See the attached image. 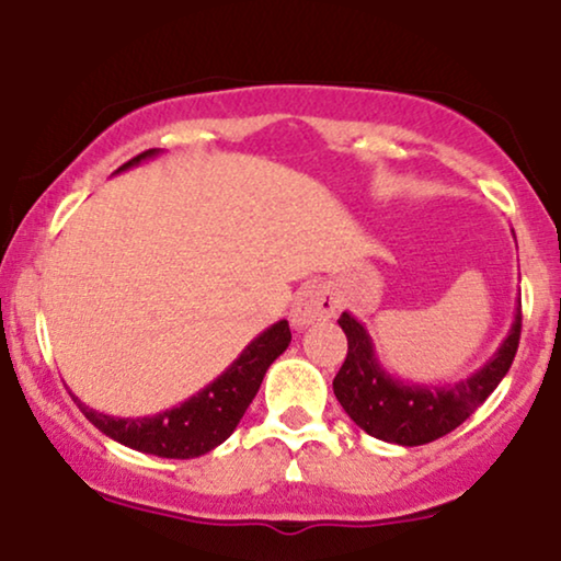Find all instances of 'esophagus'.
<instances>
[{"label": "esophagus", "mask_w": 561, "mask_h": 561, "mask_svg": "<svg viewBox=\"0 0 561 561\" xmlns=\"http://www.w3.org/2000/svg\"><path fill=\"white\" fill-rule=\"evenodd\" d=\"M336 316V297L325 285H305L297 293L293 308H289V321L295 329H308L318 321H329Z\"/></svg>", "instance_id": "esophagus-1"}]
</instances>
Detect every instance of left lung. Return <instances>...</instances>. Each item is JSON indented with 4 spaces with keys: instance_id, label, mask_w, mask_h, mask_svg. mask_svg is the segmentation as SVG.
<instances>
[{
    "instance_id": "1",
    "label": "left lung",
    "mask_w": 561,
    "mask_h": 561,
    "mask_svg": "<svg viewBox=\"0 0 561 561\" xmlns=\"http://www.w3.org/2000/svg\"><path fill=\"white\" fill-rule=\"evenodd\" d=\"M339 325L350 342L342 370L333 378V393L339 403L367 435L382 443L414 448L460 427L494 393L513 365L520 342V305L515 308L513 325L497 352L469 378L445 386L414 382L388 373L375 354L373 336L365 323L346 310L339 318Z\"/></svg>"
}]
</instances>
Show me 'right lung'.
Listing matches in <instances>:
<instances>
[{
  "label": "right lung",
  "mask_w": 561,
  "mask_h": 561,
  "mask_svg": "<svg viewBox=\"0 0 561 561\" xmlns=\"http://www.w3.org/2000/svg\"><path fill=\"white\" fill-rule=\"evenodd\" d=\"M160 150H147L116 170H129L139 162L158 158ZM293 342L287 321H276L261 331L243 352L232 359V365L222 375H217L209 386L181 401L179 407L160 411L152 416H111L103 411L90 409L72 393L77 407L88 420L103 432L105 437L116 439L126 448L147 453L158 458H198L204 453L222 445L238 422L243 420L245 409L256 399L261 380L268 365L279 357Z\"/></svg>",
  "instance_id": "obj_1"
}]
</instances>
